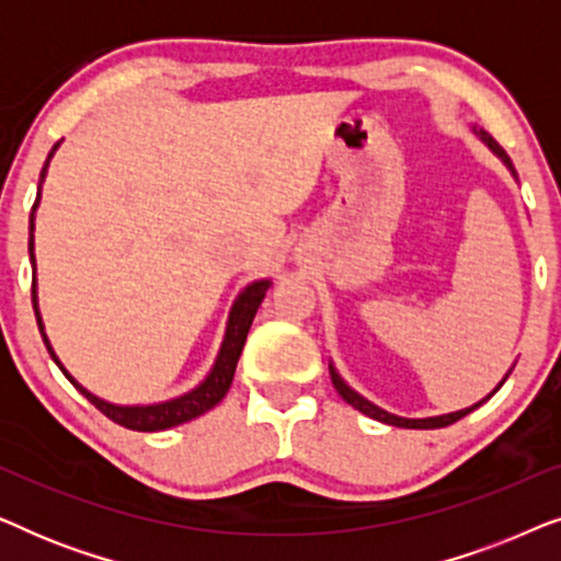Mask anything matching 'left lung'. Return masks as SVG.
I'll list each match as a JSON object with an SVG mask.
<instances>
[{
	"instance_id": "1",
	"label": "left lung",
	"mask_w": 561,
	"mask_h": 561,
	"mask_svg": "<svg viewBox=\"0 0 561 561\" xmlns=\"http://www.w3.org/2000/svg\"><path fill=\"white\" fill-rule=\"evenodd\" d=\"M472 133L478 135L480 140L485 142L490 150H493V156H497V158L503 160V165L508 168L513 179L518 181V173H516V168H513L511 158L505 156V150L501 148V145H497V142L493 140V137H490V135L485 133V129H480V127H472ZM511 370H513V367H511ZM511 370L505 373V378H503L501 382H497L495 390L501 388L505 380H508ZM329 375H332V382H334L336 393H340V396L344 398V401H347V403L352 405V409H357L359 413H365V416H370V419H375V421H380V424H388V426H401V428H442V426H449V424H455V421H459V419H462V416H467V413H470V411L478 409V405L485 403L490 396H495V390H493V393L485 396V398H482V401H478V403H474V405H470V409H462V411H451V413H442V416H426V419H405V416H396V413H388L386 409H380V405H375L373 401H367L365 396H359L355 388L347 386V380L342 378L340 370H336V367H334V363H329Z\"/></svg>"
}]
</instances>
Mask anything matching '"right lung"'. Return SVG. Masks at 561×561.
I'll use <instances>...</instances> for the list:
<instances>
[{"label":"right lung","instance_id":"right-lung-1","mask_svg":"<svg viewBox=\"0 0 561 561\" xmlns=\"http://www.w3.org/2000/svg\"><path fill=\"white\" fill-rule=\"evenodd\" d=\"M58 145L60 142L53 145V150L48 152V160H45V165H43V171H41V181H37V196H35V204H33V214H30V240H27L30 265H33V309H35L37 329H41V336H43L45 347H48L53 363L60 367V373H64L66 378L71 380L76 388H79V393L87 396L89 401L94 403L96 409L102 411L106 419L114 421V424H119V426H125V428H133V432H163V428L186 424V421L202 416V413H206V411H211L214 405L221 403V398L227 396V390H229V386H232V380H234L237 359H240V355H242V347H244V340H248L252 319H255L260 304H263V298L267 294V288L273 286V280L271 278L252 280V283H248V286L240 290V294H237L232 309H229L225 336H221L219 352H217V357H214L211 370L206 373V378L198 382V386L186 390V393H181V396H175V398H168V401L135 403V405L112 403V401H104V398H99L96 393H91V390L83 388L81 382L76 380L73 375L66 370V365L60 363V357L56 355V350H53V344L48 340V332H45V321H43V313H41V304H37V265H35V234H33L35 232V211H37V206H41L43 183H45V175H48L50 158L56 156Z\"/></svg>","mask_w":561,"mask_h":561}]
</instances>
